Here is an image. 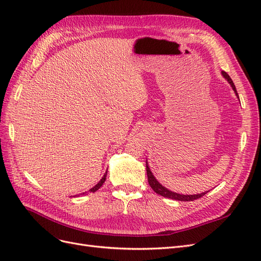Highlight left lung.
<instances>
[{
  "mask_svg": "<svg viewBox=\"0 0 261 261\" xmlns=\"http://www.w3.org/2000/svg\"><path fill=\"white\" fill-rule=\"evenodd\" d=\"M222 75L223 77L225 78V80L228 82V84H230L232 86V88L235 92L236 96L239 97V93L238 91H236V88H235V85L233 83V81L231 80V77L228 76L225 72H223L222 70ZM146 170H147V176H148V183L150 185V187H151L153 191L158 194V195H161L163 197H167V198H171V199H175V200H179V201H193V200H196L200 198V197H202L203 195H206V193H201V194H197V195H180V194H177V193H174V192H171L169 191L168 188H165L164 186H162L159 181L156 180V178L153 176L152 172L150 171L149 167H148V162L146 161Z\"/></svg>",
  "mask_w": 261,
  "mask_h": 261,
  "instance_id": "8db88e82",
  "label": "left lung"
}]
</instances>
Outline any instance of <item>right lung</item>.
Masks as SVG:
<instances>
[{
	"label": "right lung",
	"mask_w": 261,
	"mask_h": 261,
	"mask_svg": "<svg viewBox=\"0 0 261 261\" xmlns=\"http://www.w3.org/2000/svg\"><path fill=\"white\" fill-rule=\"evenodd\" d=\"M107 173H108V170H107V172H106V174L103 175V177H102L101 179H100V181H99V183L97 184V185H94L91 189H90V192H92V193H94V192H97L98 191V189L102 186V185H103V183H105V181H106V177H107ZM85 194V193H84Z\"/></svg>",
	"instance_id": "right-lung-1"
}]
</instances>
